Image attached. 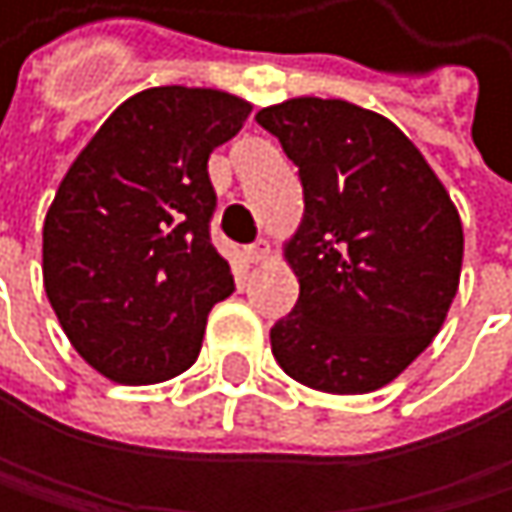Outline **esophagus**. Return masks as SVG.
Wrapping results in <instances>:
<instances>
[{
    "label": "esophagus",
    "mask_w": 512,
    "mask_h": 512,
    "mask_svg": "<svg viewBox=\"0 0 512 512\" xmlns=\"http://www.w3.org/2000/svg\"><path fill=\"white\" fill-rule=\"evenodd\" d=\"M267 254H270V242H267V239H258V242H254V245H248V248H245V258H248L251 264L264 261Z\"/></svg>",
    "instance_id": "1"
}]
</instances>
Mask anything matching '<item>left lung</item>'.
<instances>
[{
    "label": "left lung",
    "mask_w": 512,
    "mask_h": 512,
    "mask_svg": "<svg viewBox=\"0 0 512 512\" xmlns=\"http://www.w3.org/2000/svg\"><path fill=\"white\" fill-rule=\"evenodd\" d=\"M298 165L304 221L285 248L301 294L270 328L288 378L371 393L415 362L455 301L464 230L418 147L347 101L294 97L261 110Z\"/></svg>",
    "instance_id": "8db88e82"
}]
</instances>
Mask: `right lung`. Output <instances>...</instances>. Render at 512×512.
I'll return each instance as SVG.
<instances>
[{
    "instance_id": "add662e5",
    "label": "right lung",
    "mask_w": 512,
    "mask_h": 512,
    "mask_svg": "<svg viewBox=\"0 0 512 512\" xmlns=\"http://www.w3.org/2000/svg\"><path fill=\"white\" fill-rule=\"evenodd\" d=\"M251 113L211 88H147L101 125L42 230L45 294L79 356L116 384L187 371L211 307L236 291L211 245L214 147Z\"/></svg>"
}]
</instances>
